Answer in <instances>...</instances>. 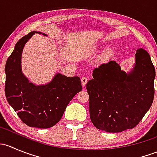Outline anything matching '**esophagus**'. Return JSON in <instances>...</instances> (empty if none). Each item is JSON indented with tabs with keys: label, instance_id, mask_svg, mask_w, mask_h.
Wrapping results in <instances>:
<instances>
[{
	"label": "esophagus",
	"instance_id": "esophagus-1",
	"mask_svg": "<svg viewBox=\"0 0 157 157\" xmlns=\"http://www.w3.org/2000/svg\"><path fill=\"white\" fill-rule=\"evenodd\" d=\"M87 81H88V78L86 77H83L81 78V82L83 86H85V85L86 84V83H87Z\"/></svg>",
	"mask_w": 157,
	"mask_h": 157
}]
</instances>
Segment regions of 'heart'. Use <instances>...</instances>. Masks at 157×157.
Segmentation results:
<instances>
[{
	"instance_id": "1",
	"label": "heart",
	"mask_w": 157,
	"mask_h": 157,
	"mask_svg": "<svg viewBox=\"0 0 157 157\" xmlns=\"http://www.w3.org/2000/svg\"><path fill=\"white\" fill-rule=\"evenodd\" d=\"M109 52H107V53H106V55H109Z\"/></svg>"
}]
</instances>
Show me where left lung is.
I'll use <instances>...</instances> for the list:
<instances>
[{"instance_id": "1", "label": "left lung", "mask_w": 157, "mask_h": 157, "mask_svg": "<svg viewBox=\"0 0 157 157\" xmlns=\"http://www.w3.org/2000/svg\"><path fill=\"white\" fill-rule=\"evenodd\" d=\"M155 76L150 55L142 48L137 49L135 67L129 74L115 61L96 67L86 86L95 127L110 133L136 127L153 103Z\"/></svg>"}]
</instances>
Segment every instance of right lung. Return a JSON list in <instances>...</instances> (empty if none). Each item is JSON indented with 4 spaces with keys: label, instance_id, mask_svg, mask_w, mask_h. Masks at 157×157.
<instances>
[{
    "label": "right lung",
    "instance_id": "obj_1",
    "mask_svg": "<svg viewBox=\"0 0 157 157\" xmlns=\"http://www.w3.org/2000/svg\"><path fill=\"white\" fill-rule=\"evenodd\" d=\"M36 33L38 32H30L21 38L7 58L5 95L7 102L26 125L48 128L61 120L70 101L81 91L82 86L77 76L67 77L58 74L51 83L43 86H35L23 76L20 67L21 54L26 42Z\"/></svg>",
    "mask_w": 157,
    "mask_h": 157
}]
</instances>
